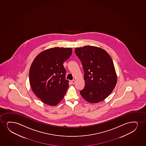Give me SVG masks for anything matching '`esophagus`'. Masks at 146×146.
Segmentation results:
<instances>
[{"label":"esophagus","mask_w":146,"mask_h":146,"mask_svg":"<svg viewBox=\"0 0 146 146\" xmlns=\"http://www.w3.org/2000/svg\"><path fill=\"white\" fill-rule=\"evenodd\" d=\"M71 82H72V84L74 85V84L75 83H76V81H75V80H72V81H71Z\"/></svg>","instance_id":"1"}]
</instances>
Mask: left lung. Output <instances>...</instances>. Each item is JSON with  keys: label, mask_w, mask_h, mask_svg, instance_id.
I'll return each mask as SVG.
<instances>
[{"label": "left lung", "mask_w": 146, "mask_h": 146, "mask_svg": "<svg viewBox=\"0 0 146 146\" xmlns=\"http://www.w3.org/2000/svg\"><path fill=\"white\" fill-rule=\"evenodd\" d=\"M84 72L85 86L80 94L86 101L97 103L112 92L117 83V75L111 56L102 48L87 45L76 48Z\"/></svg>", "instance_id": "obj_1"}]
</instances>
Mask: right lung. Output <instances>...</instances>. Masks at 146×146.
Listing matches in <instances>:
<instances>
[{"label":"right lung","mask_w":146,"mask_h":146,"mask_svg":"<svg viewBox=\"0 0 146 146\" xmlns=\"http://www.w3.org/2000/svg\"><path fill=\"white\" fill-rule=\"evenodd\" d=\"M72 48L54 47L39 54L29 72L33 92L43 103L54 106L62 100L68 87L64 62L70 57Z\"/></svg>","instance_id":"right-lung-1"}]
</instances>
